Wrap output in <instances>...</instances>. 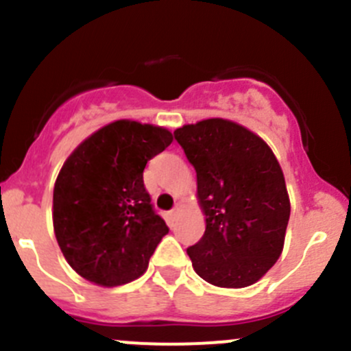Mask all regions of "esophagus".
Listing matches in <instances>:
<instances>
[{"label": "esophagus", "mask_w": 351, "mask_h": 351, "mask_svg": "<svg viewBox=\"0 0 351 351\" xmlns=\"http://www.w3.org/2000/svg\"><path fill=\"white\" fill-rule=\"evenodd\" d=\"M180 208H182V205H180V204H178V205H176V207H175V208H173V210H171V212H169V215H171V217H173V219H175V217H176V215H178V214H180Z\"/></svg>", "instance_id": "obj_1"}]
</instances>
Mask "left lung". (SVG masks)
Here are the masks:
<instances>
[{"mask_svg":"<svg viewBox=\"0 0 351 351\" xmlns=\"http://www.w3.org/2000/svg\"><path fill=\"white\" fill-rule=\"evenodd\" d=\"M197 171L205 232L186 247L205 282L241 289L278 260L290 217L289 193L277 158L243 125L208 119L175 130Z\"/></svg>","mask_w":351,"mask_h":351,"instance_id":"8db88e82","label":"left lung"}]
</instances>
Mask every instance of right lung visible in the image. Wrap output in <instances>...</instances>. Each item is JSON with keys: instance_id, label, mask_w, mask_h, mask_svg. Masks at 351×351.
Returning <instances> with one entry per match:
<instances>
[{"instance_id": "obj_1", "label": "right lung", "mask_w": 351, "mask_h": 351, "mask_svg": "<svg viewBox=\"0 0 351 351\" xmlns=\"http://www.w3.org/2000/svg\"><path fill=\"white\" fill-rule=\"evenodd\" d=\"M171 141L162 127L117 120L66 159L52 219L62 254L83 278L115 287L146 271L168 226L151 204L143 173Z\"/></svg>"}]
</instances>
